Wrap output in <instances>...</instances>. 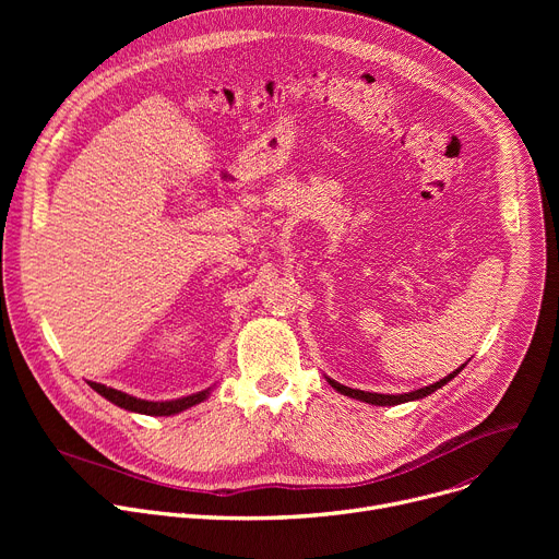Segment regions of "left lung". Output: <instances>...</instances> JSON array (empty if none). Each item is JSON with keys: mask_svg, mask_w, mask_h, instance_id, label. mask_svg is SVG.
Listing matches in <instances>:
<instances>
[{"mask_svg": "<svg viewBox=\"0 0 559 559\" xmlns=\"http://www.w3.org/2000/svg\"><path fill=\"white\" fill-rule=\"evenodd\" d=\"M464 367H466V362H464L462 367H457L453 373L444 376L442 380H437V383H432V385H428V388H419V390H415V392H405V394H378V392H362V390L346 388V385L337 383V380H333V378H329V376H324V378L329 380V385H331L333 390H337L340 394H344V396H348V399H356V401H362V403H369V405H401V403H407V401H419V399H424V396H428V394L437 392L439 388H444L447 383H451V380H453V378H455Z\"/></svg>", "mask_w": 559, "mask_h": 559, "instance_id": "8db88e82", "label": "left lung"}]
</instances>
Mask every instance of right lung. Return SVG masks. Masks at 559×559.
I'll list each match as a JSON object with an SVG mask.
<instances>
[{"label": "right lung", "instance_id": "add662e5", "mask_svg": "<svg viewBox=\"0 0 559 559\" xmlns=\"http://www.w3.org/2000/svg\"><path fill=\"white\" fill-rule=\"evenodd\" d=\"M87 385H91L97 394H102L106 401H110L112 405L117 407H124L129 409V413H138V415H150V417H171V415H179L183 413V409L201 403L209 399L215 390V385L205 388L201 392H194V394H188V396H181V399H171V401H146V399H138V396H131L122 390H115V388H106L102 383H93V380H87Z\"/></svg>", "mask_w": 559, "mask_h": 559}]
</instances>
